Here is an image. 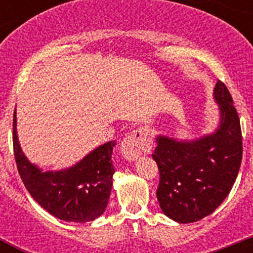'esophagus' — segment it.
Here are the masks:
<instances>
[{
  "instance_id": "esophagus-1",
  "label": "esophagus",
  "mask_w": 253,
  "mask_h": 253,
  "mask_svg": "<svg viewBox=\"0 0 253 253\" xmlns=\"http://www.w3.org/2000/svg\"><path fill=\"white\" fill-rule=\"evenodd\" d=\"M151 149L152 138L146 128L133 130L122 142V153L128 161H137L142 154L149 153Z\"/></svg>"
}]
</instances>
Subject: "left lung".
Segmentation results:
<instances>
[{"label": "left lung", "mask_w": 253, "mask_h": 253, "mask_svg": "<svg viewBox=\"0 0 253 253\" xmlns=\"http://www.w3.org/2000/svg\"><path fill=\"white\" fill-rule=\"evenodd\" d=\"M218 128L194 140L157 135L152 154L160 171L157 199L165 215L193 223L211 214L228 196L242 161V131L233 100L222 81L214 87Z\"/></svg>", "instance_id": "1"}]
</instances>
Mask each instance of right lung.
Instances as JSON below:
<instances>
[{
  "instance_id": "right-lung-1",
  "label": "right lung",
  "mask_w": 253,
  "mask_h": 253,
  "mask_svg": "<svg viewBox=\"0 0 253 253\" xmlns=\"http://www.w3.org/2000/svg\"><path fill=\"white\" fill-rule=\"evenodd\" d=\"M13 153L17 169L29 194L55 218L66 222L86 223L105 211L113 186V148L107 142L87 154L75 166L46 171L33 165L21 151L13 113Z\"/></svg>"
}]
</instances>
